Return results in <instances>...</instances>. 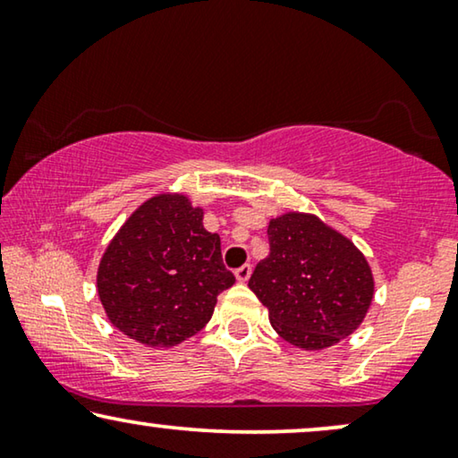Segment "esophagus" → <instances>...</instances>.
<instances>
[{
  "label": "esophagus",
  "instance_id": "obj_1",
  "mask_svg": "<svg viewBox=\"0 0 458 458\" xmlns=\"http://www.w3.org/2000/svg\"><path fill=\"white\" fill-rule=\"evenodd\" d=\"M250 275H252V265H242L235 271V277H237V281H242V284H243V281L250 279Z\"/></svg>",
  "mask_w": 458,
  "mask_h": 458
}]
</instances>
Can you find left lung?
<instances>
[{
  "label": "left lung",
  "instance_id": "1",
  "mask_svg": "<svg viewBox=\"0 0 458 458\" xmlns=\"http://www.w3.org/2000/svg\"><path fill=\"white\" fill-rule=\"evenodd\" d=\"M271 252L248 287L273 329L293 346L323 350L348 337L373 300V275L348 237L312 215L287 212L267 229Z\"/></svg>",
  "mask_w": 458,
  "mask_h": 458
}]
</instances>
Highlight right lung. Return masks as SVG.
I'll use <instances>...</instances> for the list:
<instances>
[{
  "mask_svg": "<svg viewBox=\"0 0 458 458\" xmlns=\"http://www.w3.org/2000/svg\"><path fill=\"white\" fill-rule=\"evenodd\" d=\"M202 216L185 196L160 193L106 248L98 293L110 323L131 340L177 346L210 321L218 293L235 284L221 237L204 229Z\"/></svg>",
  "mask_w": 458,
  "mask_h": 458,
  "instance_id": "obj_1",
  "label": "right lung"
}]
</instances>
